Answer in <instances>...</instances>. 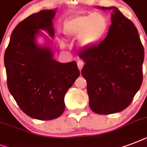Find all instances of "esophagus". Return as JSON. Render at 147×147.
<instances>
[{
    "instance_id": "1",
    "label": "esophagus",
    "mask_w": 147,
    "mask_h": 147,
    "mask_svg": "<svg viewBox=\"0 0 147 147\" xmlns=\"http://www.w3.org/2000/svg\"><path fill=\"white\" fill-rule=\"evenodd\" d=\"M77 65H78V69H79V70H82V69L83 68V66H84V62H82V61H81V60H78V62H77Z\"/></svg>"
}]
</instances>
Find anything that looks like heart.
<instances>
[{
  "label": "heart",
  "instance_id": "1",
  "mask_svg": "<svg viewBox=\"0 0 147 147\" xmlns=\"http://www.w3.org/2000/svg\"><path fill=\"white\" fill-rule=\"evenodd\" d=\"M109 28L107 17L99 12L92 14H81L67 20L63 32L69 38L79 37V45L82 48H89L105 37ZM63 47V43H60Z\"/></svg>",
  "mask_w": 147,
  "mask_h": 147
}]
</instances>
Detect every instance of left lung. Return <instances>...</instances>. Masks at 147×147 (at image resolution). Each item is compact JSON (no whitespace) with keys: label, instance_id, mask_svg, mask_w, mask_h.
Wrapping results in <instances>:
<instances>
[{"label":"left lung","instance_id":"obj_1","mask_svg":"<svg viewBox=\"0 0 147 147\" xmlns=\"http://www.w3.org/2000/svg\"><path fill=\"white\" fill-rule=\"evenodd\" d=\"M107 37L81 53L85 65L82 75L87 81L91 109L111 114L130 105L143 82L144 49L136 26L115 7Z\"/></svg>","mask_w":147,"mask_h":147}]
</instances>
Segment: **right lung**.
Listing matches in <instances>:
<instances>
[{"mask_svg":"<svg viewBox=\"0 0 147 147\" xmlns=\"http://www.w3.org/2000/svg\"><path fill=\"white\" fill-rule=\"evenodd\" d=\"M55 10H44L17 24L4 53L8 89L23 111L32 118L49 121L65 111L64 97L80 72L76 61L60 63L49 47H40V30L54 36Z\"/></svg>","mask_w":147,"mask_h":147,"instance_id":"right-lung-1","label":"right lung"}]
</instances>
